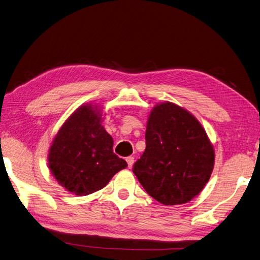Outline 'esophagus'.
<instances>
[{"label":"esophagus","instance_id":"esophagus-1","mask_svg":"<svg viewBox=\"0 0 260 260\" xmlns=\"http://www.w3.org/2000/svg\"><path fill=\"white\" fill-rule=\"evenodd\" d=\"M125 160H126V163H128L129 169L134 167V163H135V157L134 156H128Z\"/></svg>","mask_w":260,"mask_h":260}]
</instances>
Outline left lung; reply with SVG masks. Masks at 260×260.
I'll list each match as a JSON object with an SVG mask.
<instances>
[{
	"label": "left lung",
	"mask_w": 260,
	"mask_h": 260,
	"mask_svg": "<svg viewBox=\"0 0 260 260\" xmlns=\"http://www.w3.org/2000/svg\"><path fill=\"white\" fill-rule=\"evenodd\" d=\"M145 148L134 167L140 184L164 205L188 203L211 178L215 150L191 112L170 101L151 109Z\"/></svg>",
	"instance_id": "1"
}]
</instances>
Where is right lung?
<instances>
[{
    "label": "right lung",
    "mask_w": 260,
    "mask_h": 260,
    "mask_svg": "<svg viewBox=\"0 0 260 260\" xmlns=\"http://www.w3.org/2000/svg\"><path fill=\"white\" fill-rule=\"evenodd\" d=\"M99 106L78 107L57 131L48 150V169L60 186L77 196L104 188L128 164L113 153Z\"/></svg>",
    "instance_id": "obj_1"
}]
</instances>
